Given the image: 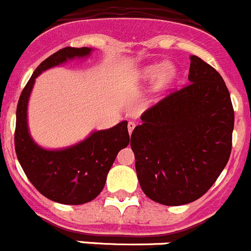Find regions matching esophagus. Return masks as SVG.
Instances as JSON below:
<instances>
[{
  "label": "esophagus",
  "mask_w": 251,
  "mask_h": 251,
  "mask_svg": "<svg viewBox=\"0 0 251 251\" xmlns=\"http://www.w3.org/2000/svg\"><path fill=\"white\" fill-rule=\"evenodd\" d=\"M135 128V123L133 121H129L128 122V132H129V134H132L133 129Z\"/></svg>",
  "instance_id": "obj_1"
}]
</instances>
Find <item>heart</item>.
Returning a JSON list of instances; mask_svg holds the SVG:
<instances>
[{
  "instance_id": "heart-1",
  "label": "heart",
  "mask_w": 251,
  "mask_h": 251,
  "mask_svg": "<svg viewBox=\"0 0 251 251\" xmlns=\"http://www.w3.org/2000/svg\"><path fill=\"white\" fill-rule=\"evenodd\" d=\"M144 78H154L157 76V86H166L176 77V69L173 64H165L163 66H149L142 71Z\"/></svg>"
}]
</instances>
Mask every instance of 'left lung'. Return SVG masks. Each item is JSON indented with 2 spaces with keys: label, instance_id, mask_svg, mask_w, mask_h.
<instances>
[{
  "label": "left lung",
  "instance_id": "1",
  "mask_svg": "<svg viewBox=\"0 0 251 251\" xmlns=\"http://www.w3.org/2000/svg\"><path fill=\"white\" fill-rule=\"evenodd\" d=\"M188 80L148 108L130 138L143 192L165 206L202 197L231 151L234 109L224 80L195 55Z\"/></svg>",
  "mask_w": 251,
  "mask_h": 251
}]
</instances>
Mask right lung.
Returning a JSON list of instances; mask_svg holds the SVG:
<instances>
[{
  "instance_id": "obj_1",
  "label": "right lung",
  "mask_w": 251,
  "mask_h": 251,
  "mask_svg": "<svg viewBox=\"0 0 251 251\" xmlns=\"http://www.w3.org/2000/svg\"><path fill=\"white\" fill-rule=\"evenodd\" d=\"M90 48L66 47L45 59L33 73L17 104L14 148L23 171L47 199L63 204H82L103 190L107 174L121 149L129 144L128 122L94 132L87 139L61 150H45L30 138L27 106L35 77L42 71L74 58L86 56Z\"/></svg>"
}]
</instances>
